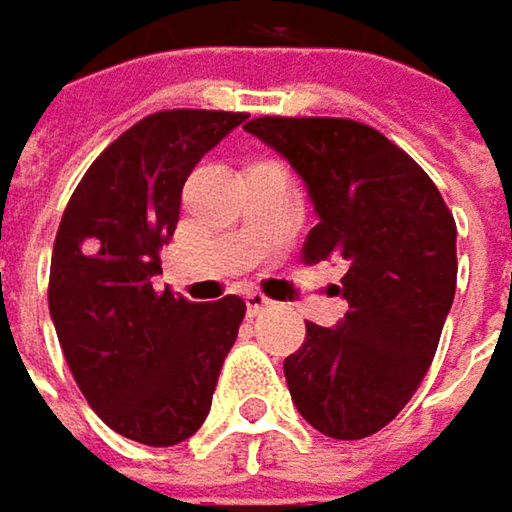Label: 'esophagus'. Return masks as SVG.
<instances>
[{
    "label": "esophagus",
    "instance_id": "obj_1",
    "mask_svg": "<svg viewBox=\"0 0 512 512\" xmlns=\"http://www.w3.org/2000/svg\"><path fill=\"white\" fill-rule=\"evenodd\" d=\"M246 307H249V316H260V313H266V310H272L275 302L272 299H266L263 293H246Z\"/></svg>",
    "mask_w": 512,
    "mask_h": 512
}]
</instances>
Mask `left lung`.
<instances>
[{"mask_svg": "<svg viewBox=\"0 0 512 512\" xmlns=\"http://www.w3.org/2000/svg\"><path fill=\"white\" fill-rule=\"evenodd\" d=\"M307 184L319 222L304 263L340 257L349 313L307 322L284 360L304 419L325 437L363 440L419 390L457 287V225L437 184L372 125L343 117H257L243 125Z\"/></svg>", "mask_w": 512, "mask_h": 512, "instance_id": "8db88e82", "label": "left lung"}]
</instances>
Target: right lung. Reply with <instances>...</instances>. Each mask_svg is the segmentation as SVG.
<instances>
[{"mask_svg": "<svg viewBox=\"0 0 512 512\" xmlns=\"http://www.w3.org/2000/svg\"><path fill=\"white\" fill-rule=\"evenodd\" d=\"M243 119L175 108L134 122L90 163L58 225L49 269L58 343L99 419L143 445L202 428L246 316L240 296L196 304L152 287L187 175Z\"/></svg>", "mask_w": 512, "mask_h": 512, "instance_id": "right-lung-1", "label": "right lung"}]
</instances>
